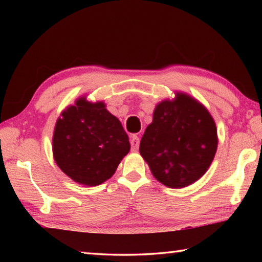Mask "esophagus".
<instances>
[{
	"instance_id": "1",
	"label": "esophagus",
	"mask_w": 262,
	"mask_h": 262,
	"mask_svg": "<svg viewBox=\"0 0 262 262\" xmlns=\"http://www.w3.org/2000/svg\"><path fill=\"white\" fill-rule=\"evenodd\" d=\"M130 145H132V150L133 151H136L139 149L140 145V139L136 135H132L130 136Z\"/></svg>"
}]
</instances>
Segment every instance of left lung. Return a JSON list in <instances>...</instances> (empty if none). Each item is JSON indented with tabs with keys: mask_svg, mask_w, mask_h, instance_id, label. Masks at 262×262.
Returning a JSON list of instances; mask_svg holds the SVG:
<instances>
[{
	"mask_svg": "<svg viewBox=\"0 0 262 262\" xmlns=\"http://www.w3.org/2000/svg\"><path fill=\"white\" fill-rule=\"evenodd\" d=\"M156 105L140 143L152 176L170 188L198 181L215 157L219 137L214 118L194 97L174 92Z\"/></svg>",
	"mask_w": 262,
	"mask_h": 262,
	"instance_id": "obj_1",
	"label": "left lung"
}]
</instances>
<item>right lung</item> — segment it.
<instances>
[{
	"mask_svg": "<svg viewBox=\"0 0 262 262\" xmlns=\"http://www.w3.org/2000/svg\"><path fill=\"white\" fill-rule=\"evenodd\" d=\"M127 133L104 101L79 97L62 111L53 133V156L57 166L75 183L98 186L117 171L129 152Z\"/></svg>",
	"mask_w": 262,
	"mask_h": 262,
	"instance_id": "right-lung-1",
	"label": "right lung"
}]
</instances>
